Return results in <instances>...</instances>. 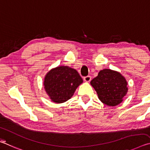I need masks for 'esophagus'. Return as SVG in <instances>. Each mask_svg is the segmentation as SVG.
<instances>
[{
	"label": "esophagus",
	"instance_id": "obj_1",
	"mask_svg": "<svg viewBox=\"0 0 150 150\" xmlns=\"http://www.w3.org/2000/svg\"><path fill=\"white\" fill-rule=\"evenodd\" d=\"M83 80H84V81L86 82H90L91 80V78L90 76H87L83 78Z\"/></svg>",
	"mask_w": 150,
	"mask_h": 150
}]
</instances>
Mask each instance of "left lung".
<instances>
[{"label":"left lung","mask_w":150,"mask_h":150,"mask_svg":"<svg viewBox=\"0 0 150 150\" xmlns=\"http://www.w3.org/2000/svg\"><path fill=\"white\" fill-rule=\"evenodd\" d=\"M91 85L102 103L114 107L120 104L128 92V83L120 72L111 69L100 70L98 76L91 81Z\"/></svg>","instance_id":"8db88e82"}]
</instances>
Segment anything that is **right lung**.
I'll return each instance as SVG.
<instances>
[{
    "instance_id": "obj_1",
    "label": "right lung",
    "mask_w": 150,
    "mask_h": 150,
    "mask_svg": "<svg viewBox=\"0 0 150 150\" xmlns=\"http://www.w3.org/2000/svg\"><path fill=\"white\" fill-rule=\"evenodd\" d=\"M82 83V78L77 70L67 66H60L52 68L46 74L43 86L52 102L62 103L72 98Z\"/></svg>"
}]
</instances>
